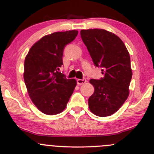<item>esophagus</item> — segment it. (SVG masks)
I'll return each instance as SVG.
<instances>
[{"mask_svg": "<svg viewBox=\"0 0 154 154\" xmlns=\"http://www.w3.org/2000/svg\"><path fill=\"white\" fill-rule=\"evenodd\" d=\"M86 79H77V85H83V84H85V82H86Z\"/></svg>", "mask_w": 154, "mask_h": 154, "instance_id": "obj_1", "label": "esophagus"}]
</instances>
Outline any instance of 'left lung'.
<instances>
[{
	"label": "left lung",
	"mask_w": 154,
	"mask_h": 154,
	"mask_svg": "<svg viewBox=\"0 0 154 154\" xmlns=\"http://www.w3.org/2000/svg\"><path fill=\"white\" fill-rule=\"evenodd\" d=\"M82 39L97 67H102L104 77L89 81L94 92L88 100L94 115L105 117L117 112L129 94L132 70L129 53L117 35L103 29L80 31Z\"/></svg>",
	"instance_id": "1"
}]
</instances>
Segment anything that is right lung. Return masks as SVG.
<instances>
[{
    "mask_svg": "<svg viewBox=\"0 0 154 154\" xmlns=\"http://www.w3.org/2000/svg\"><path fill=\"white\" fill-rule=\"evenodd\" d=\"M78 34L77 30L55 32L40 38L31 47L24 63L23 77L29 97L35 106L47 115L61 113L77 85L58 72L63 50Z\"/></svg>",
    "mask_w": 154,
    "mask_h": 154,
    "instance_id": "add662e5",
    "label": "right lung"
}]
</instances>
